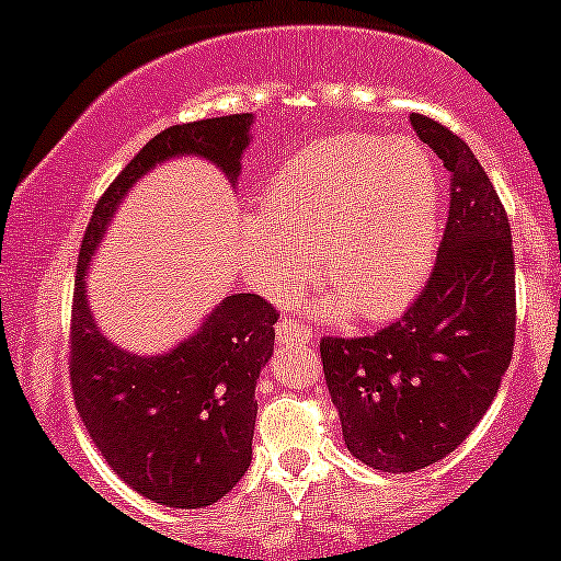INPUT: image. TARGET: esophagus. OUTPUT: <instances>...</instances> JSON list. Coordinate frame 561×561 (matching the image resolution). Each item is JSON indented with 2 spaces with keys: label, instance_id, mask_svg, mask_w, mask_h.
Listing matches in <instances>:
<instances>
[{
  "label": "esophagus",
  "instance_id": "34e87169",
  "mask_svg": "<svg viewBox=\"0 0 561 561\" xmlns=\"http://www.w3.org/2000/svg\"><path fill=\"white\" fill-rule=\"evenodd\" d=\"M276 340L279 343H308V340H313V330L306 321L285 317L276 324Z\"/></svg>",
  "mask_w": 561,
  "mask_h": 561
}]
</instances>
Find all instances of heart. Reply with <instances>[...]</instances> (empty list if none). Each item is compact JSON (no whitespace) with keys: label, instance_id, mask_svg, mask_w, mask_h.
Here are the masks:
<instances>
[{"label":"heart","instance_id":"obj_1","mask_svg":"<svg viewBox=\"0 0 561 561\" xmlns=\"http://www.w3.org/2000/svg\"><path fill=\"white\" fill-rule=\"evenodd\" d=\"M440 173L411 139L340 131L300 147L276 169L263 208L242 218L244 274L285 298L317 274L324 308L358 319L398 317L433 268Z\"/></svg>","mask_w":561,"mask_h":561}]
</instances>
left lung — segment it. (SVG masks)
Masks as SVG:
<instances>
[{
	"instance_id": "obj_1",
	"label": "left lung",
	"mask_w": 561,
	"mask_h": 561,
	"mask_svg": "<svg viewBox=\"0 0 561 561\" xmlns=\"http://www.w3.org/2000/svg\"><path fill=\"white\" fill-rule=\"evenodd\" d=\"M411 126L450 171L433 274L390 327L319 343L347 450L392 474L467 440L499 392L517 330L512 229L495 186L448 126L420 113Z\"/></svg>"
}]
</instances>
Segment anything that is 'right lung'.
<instances>
[{
	"mask_svg": "<svg viewBox=\"0 0 561 561\" xmlns=\"http://www.w3.org/2000/svg\"><path fill=\"white\" fill-rule=\"evenodd\" d=\"M253 115L171 126L131 158L96 199L83 234L70 311V388L102 459L128 488L173 508H203L227 495L253 456L255 379L274 353L279 311L261 295L218 302L197 334L163 356L121 351L89 313L87 266L115 205L165 158L203 156L237 179Z\"/></svg>",
	"mask_w": 561,
	"mask_h": 561,
	"instance_id": "add662e5",
	"label": "right lung"
}]
</instances>
